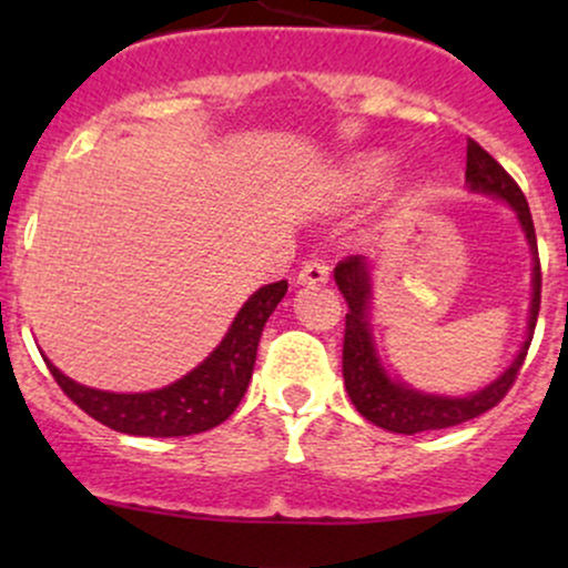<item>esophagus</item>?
Returning <instances> with one entry per match:
<instances>
[{
    "mask_svg": "<svg viewBox=\"0 0 568 568\" xmlns=\"http://www.w3.org/2000/svg\"><path fill=\"white\" fill-rule=\"evenodd\" d=\"M331 280V272H328V266H325V262H306L304 266H302V272H298V277H296V283L298 285H325Z\"/></svg>",
    "mask_w": 568,
    "mask_h": 568,
    "instance_id": "esophagus-1",
    "label": "esophagus"
}]
</instances>
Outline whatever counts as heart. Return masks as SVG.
Instances as JSON below:
<instances>
[{
  "instance_id": "heart-1",
  "label": "heart",
  "mask_w": 568,
  "mask_h": 568,
  "mask_svg": "<svg viewBox=\"0 0 568 568\" xmlns=\"http://www.w3.org/2000/svg\"><path fill=\"white\" fill-rule=\"evenodd\" d=\"M395 168V158L387 152H366L344 168L342 192L347 197H368L389 179Z\"/></svg>"
}]
</instances>
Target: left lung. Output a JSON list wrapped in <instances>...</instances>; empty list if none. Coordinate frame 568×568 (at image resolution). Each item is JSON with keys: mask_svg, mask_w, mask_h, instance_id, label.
I'll return each mask as SVG.
<instances>
[{"mask_svg": "<svg viewBox=\"0 0 568 568\" xmlns=\"http://www.w3.org/2000/svg\"><path fill=\"white\" fill-rule=\"evenodd\" d=\"M465 184L470 192L484 194V197L501 200L510 205V211L518 219L524 230L526 243L531 251V304H529V323H526V338L520 344L518 355L494 382L486 387L475 389L470 395H438L416 389L414 384L389 376L384 368L379 349H376L374 323H371V298H374V264L366 256H349L336 264L334 280L347 298V325H344V352H342V374L344 387L352 406L361 410L368 422L376 427L389 429V433L414 435L425 429H443L470 422L475 416L486 414L494 408L507 389L513 387L515 376L529 352L534 325L539 315V293H542V272H539V253H537V234H534V221L529 202L524 192L510 179V173L499 165L484 146H478L473 139L467 141V171Z\"/></svg>", "mask_w": 568, "mask_h": 568, "instance_id": "1", "label": "left lung"}]
</instances>
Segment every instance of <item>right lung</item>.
Here are the masks:
<instances>
[{
    "instance_id": "right-lung-1",
    "label": "right lung",
    "mask_w": 568,
    "mask_h": 568,
    "mask_svg": "<svg viewBox=\"0 0 568 568\" xmlns=\"http://www.w3.org/2000/svg\"><path fill=\"white\" fill-rule=\"evenodd\" d=\"M288 283H270L247 296L219 347L162 389L149 393H109V389L84 387L69 379L63 371L44 357L58 387L80 406L84 414L93 416L101 425L125 435H143V438H181L213 429L232 416V410L243 400L247 382L253 376L258 338L264 323L283 302Z\"/></svg>"
}]
</instances>
